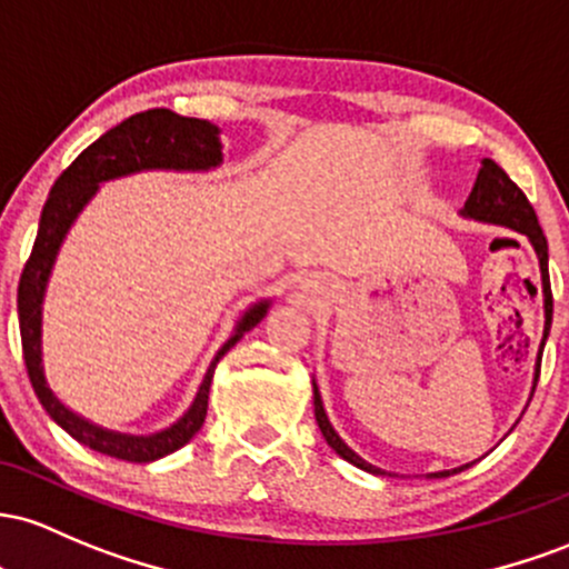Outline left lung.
Wrapping results in <instances>:
<instances>
[{
    "instance_id": "obj_1",
    "label": "left lung",
    "mask_w": 569,
    "mask_h": 569,
    "mask_svg": "<svg viewBox=\"0 0 569 569\" xmlns=\"http://www.w3.org/2000/svg\"><path fill=\"white\" fill-rule=\"evenodd\" d=\"M465 217H473V220H483V222H495V226H506V228H513V231L525 233L529 241H532L535 252H538L540 258V273H542V296H546V330H542V343H540V355H538V370H535V387H538V379H540V357H542V347H546V338H548V330H551V315H553V296H551V279H548V241L546 236H542V228L538 222V214H535L532 203L527 201L525 190L519 188L506 171L500 169L491 158H483L481 161V169H478V177H476V184L473 190H470L468 201H465V209H462ZM532 387V392H535ZM315 417H317V425L319 430H322L325 440H328L330 446L336 449V455H341L347 462L357 465L360 470H368V473H381L379 468H373V465H368L366 459H360L355 455L352 449H349L347 443H343L341 438H338V432L333 430V425L328 422V413H325L322 408V398H319V389L315 387ZM473 465V462H470ZM470 465H465V468H470ZM465 468H457V470H443V473H432L436 478H446V476H455L459 470Z\"/></svg>"
}]
</instances>
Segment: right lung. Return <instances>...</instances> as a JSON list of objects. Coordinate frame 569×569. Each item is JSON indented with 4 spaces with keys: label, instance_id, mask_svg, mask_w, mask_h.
<instances>
[{
    "label": "right lung",
    "instance_id": "right-lung-1",
    "mask_svg": "<svg viewBox=\"0 0 569 569\" xmlns=\"http://www.w3.org/2000/svg\"><path fill=\"white\" fill-rule=\"evenodd\" d=\"M220 161L222 152L220 139H217V126L199 118H182V114L171 110L137 112L107 131L104 137L96 139L93 144H88L61 171V177L50 188L48 201H44L40 231H37L34 247H31V254L21 273V282H18V322H21L23 362H27L31 387H34L37 398H40L44 411L50 413V419L56 425H61L74 440H80L82 446L99 451V455L129 459V462H152V459H161L171 455V451L182 449L201 430L203 419H207L209 387H212L214 366L247 330L254 328L263 319L268 301L252 306L241 317L239 328L228 338L226 347L217 352L207 376H203L193 406L188 408V413H184L180 422L171 425L169 430L156 432V436H123V432H112L104 430V427L86 422L78 413L69 411L67 406L59 403V398L50 392L48 381H44L40 352L42 296L44 284H48V273L53 268L56 252H59L63 236H67L74 217H78L80 209L96 193L99 182L114 180V177H123L142 169L203 171L212 169Z\"/></svg>",
    "mask_w": 569,
    "mask_h": 569
}]
</instances>
